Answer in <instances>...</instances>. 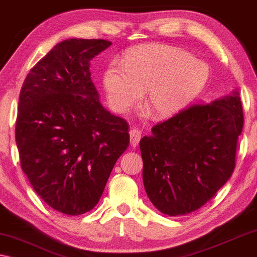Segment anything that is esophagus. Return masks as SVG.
<instances>
[{
    "label": "esophagus",
    "instance_id": "obj_1",
    "mask_svg": "<svg viewBox=\"0 0 257 257\" xmlns=\"http://www.w3.org/2000/svg\"><path fill=\"white\" fill-rule=\"evenodd\" d=\"M140 139H142V132L137 128H132L131 131H130V142H131V146H138Z\"/></svg>",
    "mask_w": 257,
    "mask_h": 257
}]
</instances>
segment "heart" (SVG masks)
Masks as SVG:
<instances>
[{
  "instance_id": "obj_1",
  "label": "heart",
  "mask_w": 257,
  "mask_h": 257,
  "mask_svg": "<svg viewBox=\"0 0 257 257\" xmlns=\"http://www.w3.org/2000/svg\"><path fill=\"white\" fill-rule=\"evenodd\" d=\"M208 68L189 52L166 44H145L132 49L122 64L113 62L104 73L107 103L125 113L146 90V101L158 118L177 114L205 86ZM143 115L150 113L144 107Z\"/></svg>"
}]
</instances>
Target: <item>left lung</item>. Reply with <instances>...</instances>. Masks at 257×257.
<instances>
[{
	"label": "left lung",
	"instance_id": "8db88e82",
	"mask_svg": "<svg viewBox=\"0 0 257 257\" xmlns=\"http://www.w3.org/2000/svg\"><path fill=\"white\" fill-rule=\"evenodd\" d=\"M243 111L237 91L194 104L140 140L146 194L158 210L186 215L209 201L233 174Z\"/></svg>",
	"mask_w": 257,
	"mask_h": 257
}]
</instances>
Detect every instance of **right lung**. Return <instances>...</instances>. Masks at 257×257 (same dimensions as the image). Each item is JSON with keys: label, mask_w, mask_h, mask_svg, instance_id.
Instances as JSON below:
<instances>
[{"label": "right lung", "mask_w": 257, "mask_h": 257, "mask_svg": "<svg viewBox=\"0 0 257 257\" xmlns=\"http://www.w3.org/2000/svg\"><path fill=\"white\" fill-rule=\"evenodd\" d=\"M105 40L56 44L24 79L15 139L22 171L43 201L66 215L99 201L130 144L125 119L105 110L91 79V59Z\"/></svg>", "instance_id": "add662e5"}]
</instances>
